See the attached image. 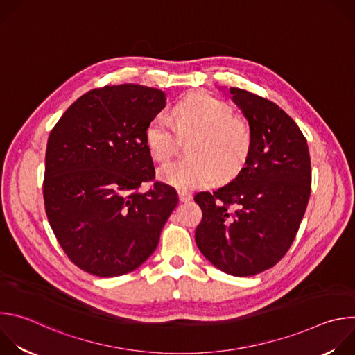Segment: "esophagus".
I'll return each mask as SVG.
<instances>
[{
    "instance_id": "obj_1",
    "label": "esophagus",
    "mask_w": 355,
    "mask_h": 355,
    "mask_svg": "<svg viewBox=\"0 0 355 355\" xmlns=\"http://www.w3.org/2000/svg\"><path fill=\"white\" fill-rule=\"evenodd\" d=\"M178 199L180 202H188L192 199V193L187 191H178Z\"/></svg>"
}]
</instances>
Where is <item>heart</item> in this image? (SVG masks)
<instances>
[{
	"label": "heart",
	"mask_w": 355,
	"mask_h": 355,
	"mask_svg": "<svg viewBox=\"0 0 355 355\" xmlns=\"http://www.w3.org/2000/svg\"><path fill=\"white\" fill-rule=\"evenodd\" d=\"M171 116L157 114L146 128L144 137L150 156L159 163L168 162L178 148V134L195 135L189 143L191 157L177 160L160 168V178L178 188L204 187L219 175L227 180L245 164L252 147V129L247 119L232 114L223 101L195 92L173 108Z\"/></svg>",
	"instance_id": "b5f03b06"
}]
</instances>
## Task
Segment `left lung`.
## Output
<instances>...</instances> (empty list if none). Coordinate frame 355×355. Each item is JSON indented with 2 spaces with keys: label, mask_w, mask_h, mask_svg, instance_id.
I'll use <instances>...</instances> for the list:
<instances>
[{
  "label": "left lung",
  "mask_w": 355,
  "mask_h": 355,
  "mask_svg": "<svg viewBox=\"0 0 355 355\" xmlns=\"http://www.w3.org/2000/svg\"><path fill=\"white\" fill-rule=\"evenodd\" d=\"M230 94L252 129V147L236 178L195 195L202 209L195 241L220 271L250 277L286 254L308 207L312 168L306 139L284 110L245 89Z\"/></svg>",
  "instance_id": "1"
}]
</instances>
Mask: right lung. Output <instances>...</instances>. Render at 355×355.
I'll use <instances>...</instances> for the list:
<instances>
[{"label": "right lung", "mask_w": 355, "mask_h": 355, "mask_svg": "<svg viewBox=\"0 0 355 355\" xmlns=\"http://www.w3.org/2000/svg\"><path fill=\"white\" fill-rule=\"evenodd\" d=\"M166 99L162 89L139 84L95 88L49 135L46 215L67 257L88 274L118 277L140 267L178 204L162 181L138 192L156 178L144 132Z\"/></svg>", "instance_id": "right-lung-1"}]
</instances>
